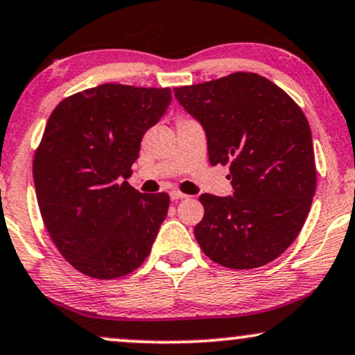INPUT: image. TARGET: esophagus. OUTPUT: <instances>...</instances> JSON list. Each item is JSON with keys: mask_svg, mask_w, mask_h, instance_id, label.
Returning a JSON list of instances; mask_svg holds the SVG:
<instances>
[{"mask_svg": "<svg viewBox=\"0 0 355 355\" xmlns=\"http://www.w3.org/2000/svg\"><path fill=\"white\" fill-rule=\"evenodd\" d=\"M169 196H171V199H173V200H179V199H186L187 198L186 194H182V192H179V191H171Z\"/></svg>", "mask_w": 355, "mask_h": 355, "instance_id": "34e87169", "label": "esophagus"}]
</instances>
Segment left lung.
<instances>
[{"label": "left lung", "instance_id": "left-lung-1", "mask_svg": "<svg viewBox=\"0 0 355 355\" xmlns=\"http://www.w3.org/2000/svg\"><path fill=\"white\" fill-rule=\"evenodd\" d=\"M174 97L202 125L212 166L229 164L234 194H202L194 227L202 252L234 270L263 266L298 237L316 191L308 118L266 77L235 72L176 87Z\"/></svg>", "mask_w": 355, "mask_h": 355}]
</instances>
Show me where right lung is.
I'll return each mask as SVG.
<instances>
[{"instance_id":"obj_1","label":"right lung","mask_w":355,"mask_h":355,"mask_svg":"<svg viewBox=\"0 0 355 355\" xmlns=\"http://www.w3.org/2000/svg\"><path fill=\"white\" fill-rule=\"evenodd\" d=\"M169 103L171 89L103 84L64 98L47 120L33 161L39 211L60 255L87 277H125L150 255L169 196L121 179Z\"/></svg>"}]
</instances>
